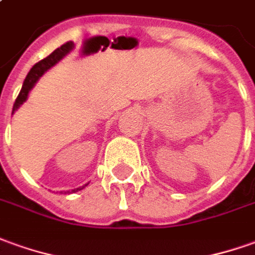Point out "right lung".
<instances>
[{"label":"right lung","mask_w":255,"mask_h":255,"mask_svg":"<svg viewBox=\"0 0 255 255\" xmlns=\"http://www.w3.org/2000/svg\"><path fill=\"white\" fill-rule=\"evenodd\" d=\"M73 48V43L72 41H68V43L62 44L59 48L54 51V52H51L50 55L47 58H44L41 61H38L33 68L30 69V72L27 73V76L24 79L23 86H22V90L19 93V96L15 100V104H13V110H12V114L15 112V111L20 107V105L23 104L24 101H26V98H27V94H29V91L33 89V86L36 84V82L40 79V77L43 76L44 72H47L50 69L51 66H54V65L57 64L58 61H61L62 58L69 52V51ZM87 184H84L82 186L80 189H76V190H72V191H77V190H82L83 187H86Z\"/></svg>","instance_id":"add662e5"}]
</instances>
